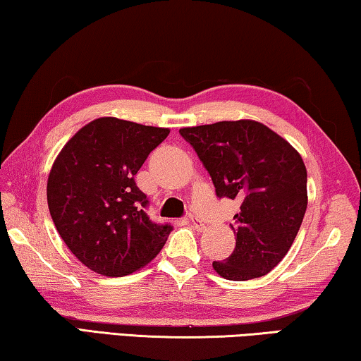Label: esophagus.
<instances>
[{
  "label": "esophagus",
  "mask_w": 361,
  "mask_h": 361,
  "mask_svg": "<svg viewBox=\"0 0 361 361\" xmlns=\"http://www.w3.org/2000/svg\"><path fill=\"white\" fill-rule=\"evenodd\" d=\"M186 220H188V224L191 225V227H195L196 230H199V232H201V230H204V227H206V225H204L199 219H196L195 215H188Z\"/></svg>",
  "instance_id": "esophagus-1"
}]
</instances>
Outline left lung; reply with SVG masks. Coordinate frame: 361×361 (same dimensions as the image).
Listing matches in <instances>:
<instances>
[{
	"label": "left lung",
	"mask_w": 361,
	"mask_h": 361,
	"mask_svg": "<svg viewBox=\"0 0 361 361\" xmlns=\"http://www.w3.org/2000/svg\"><path fill=\"white\" fill-rule=\"evenodd\" d=\"M217 197L236 199V245L215 272L228 281H250L271 272L287 255L303 222L308 195L300 154L262 123L219 121L180 129Z\"/></svg>",
	"instance_id": "left-lung-1"
}]
</instances>
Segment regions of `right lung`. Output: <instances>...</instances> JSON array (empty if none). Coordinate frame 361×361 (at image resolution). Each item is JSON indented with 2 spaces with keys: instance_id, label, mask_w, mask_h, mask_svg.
<instances>
[{
  "instance_id": "right-lung-1",
  "label": "right lung",
  "mask_w": 361,
  "mask_h": 361,
  "mask_svg": "<svg viewBox=\"0 0 361 361\" xmlns=\"http://www.w3.org/2000/svg\"><path fill=\"white\" fill-rule=\"evenodd\" d=\"M170 129L99 118L66 142L51 166L47 201L74 256L106 277L136 272L164 248L173 227L152 222L136 186L147 155Z\"/></svg>"
}]
</instances>
